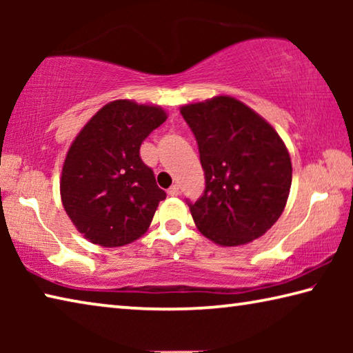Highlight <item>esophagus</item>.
Wrapping results in <instances>:
<instances>
[{"label":"esophagus","instance_id":"1","mask_svg":"<svg viewBox=\"0 0 353 353\" xmlns=\"http://www.w3.org/2000/svg\"><path fill=\"white\" fill-rule=\"evenodd\" d=\"M179 193H181V190H179V185H177V183L171 185V187L168 188V194H170V196H177Z\"/></svg>","mask_w":353,"mask_h":353}]
</instances>
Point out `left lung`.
Wrapping results in <instances>:
<instances>
[{
	"instance_id": "left-lung-1",
	"label": "left lung",
	"mask_w": 353,
	"mask_h": 353,
	"mask_svg": "<svg viewBox=\"0 0 353 353\" xmlns=\"http://www.w3.org/2000/svg\"><path fill=\"white\" fill-rule=\"evenodd\" d=\"M198 141L204 194L190 205L199 232L219 246L260 238L280 218L291 188V159L270 123L232 97L181 107Z\"/></svg>"
}]
</instances>
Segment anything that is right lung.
Listing matches in <instances>:
<instances>
[{"mask_svg":"<svg viewBox=\"0 0 353 353\" xmlns=\"http://www.w3.org/2000/svg\"><path fill=\"white\" fill-rule=\"evenodd\" d=\"M159 105L117 99L90 118L71 143L63 162L61 198L83 238L119 248L148 230L166 193L143 163V140L165 123Z\"/></svg>","mask_w":353,"mask_h":353,"instance_id":"right-lung-1","label":"right lung"}]
</instances>
